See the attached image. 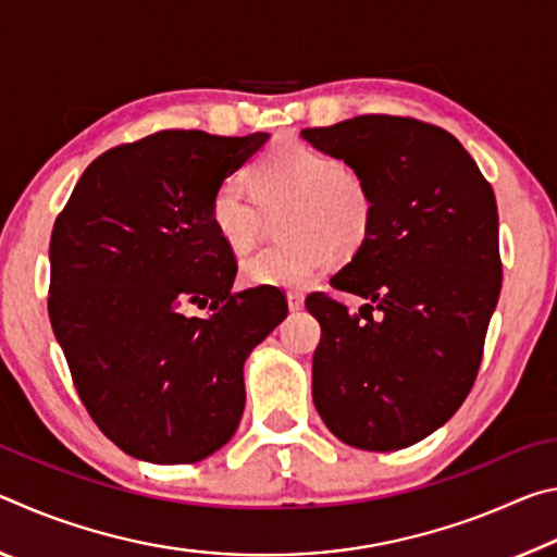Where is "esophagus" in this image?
I'll list each match as a JSON object with an SVG mask.
<instances>
[{"instance_id": "1", "label": "esophagus", "mask_w": 557, "mask_h": 557, "mask_svg": "<svg viewBox=\"0 0 557 557\" xmlns=\"http://www.w3.org/2000/svg\"><path fill=\"white\" fill-rule=\"evenodd\" d=\"M287 307L289 312H299V309L305 307V295H301V292H287Z\"/></svg>"}]
</instances>
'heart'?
<instances>
[{
	"label": "heart",
	"mask_w": 557,
	"mask_h": 557,
	"mask_svg": "<svg viewBox=\"0 0 557 557\" xmlns=\"http://www.w3.org/2000/svg\"><path fill=\"white\" fill-rule=\"evenodd\" d=\"M250 185L225 178L211 196L209 219L235 256L256 245L262 209L285 213L287 245L245 258L240 275L258 287H305L334 262V243L351 248L371 221V196L351 169L299 139H282L258 159Z\"/></svg>",
	"instance_id": "obj_1"
}]
</instances>
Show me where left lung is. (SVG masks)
<instances>
[{"instance_id":"1","label":"left lung","mask_w":557,"mask_h":557,"mask_svg":"<svg viewBox=\"0 0 557 557\" xmlns=\"http://www.w3.org/2000/svg\"><path fill=\"white\" fill-rule=\"evenodd\" d=\"M299 135L371 196L369 231L332 277L369 305L354 314L307 297L322 326L317 412L356 449L410 447L459 410L482 363L502 292L494 191L457 137L428 122L358 115Z\"/></svg>"}]
</instances>
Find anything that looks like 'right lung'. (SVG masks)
<instances>
[{
    "instance_id": "right-lung-1",
    "label": "right lung",
    "mask_w": 557,
    "mask_h": 557,
    "mask_svg": "<svg viewBox=\"0 0 557 557\" xmlns=\"http://www.w3.org/2000/svg\"><path fill=\"white\" fill-rule=\"evenodd\" d=\"M268 139L154 132L100 154L55 219L53 334L90 418L129 457L191 465L238 430L243 366L287 301L275 287L233 295L238 265L209 209Z\"/></svg>"
}]
</instances>
